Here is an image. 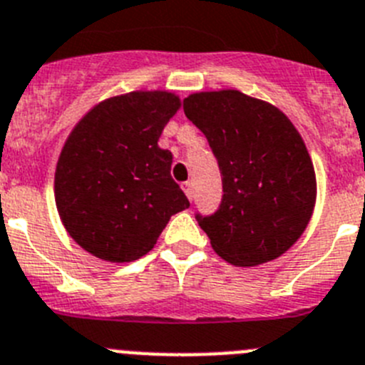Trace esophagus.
<instances>
[{"label":"esophagus","mask_w":365,"mask_h":365,"mask_svg":"<svg viewBox=\"0 0 365 365\" xmlns=\"http://www.w3.org/2000/svg\"><path fill=\"white\" fill-rule=\"evenodd\" d=\"M182 190H185L186 197H188V199L192 200L193 199V185H192V182H190V180H188V182H182Z\"/></svg>","instance_id":"34e87169"}]
</instances>
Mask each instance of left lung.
<instances>
[{
    "label": "left lung",
    "instance_id": "obj_1",
    "mask_svg": "<svg viewBox=\"0 0 365 365\" xmlns=\"http://www.w3.org/2000/svg\"><path fill=\"white\" fill-rule=\"evenodd\" d=\"M182 106L208 139L222 175L219 210L195 217L217 255L252 267L286 253L317 200L315 168L293 123L239 90L192 93Z\"/></svg>",
    "mask_w": 365,
    "mask_h": 365
}]
</instances>
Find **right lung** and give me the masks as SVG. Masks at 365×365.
Masks as SVG:
<instances>
[{
    "label": "right lung",
    "instance_id": "add662e5",
    "mask_svg": "<svg viewBox=\"0 0 365 365\" xmlns=\"http://www.w3.org/2000/svg\"><path fill=\"white\" fill-rule=\"evenodd\" d=\"M180 99L137 90L93 106L66 139L56 166L59 217L85 252L132 262L155 246L170 217L190 206L170 175L172 152L159 148Z\"/></svg>",
    "mask_w": 365,
    "mask_h": 365
}]
</instances>
